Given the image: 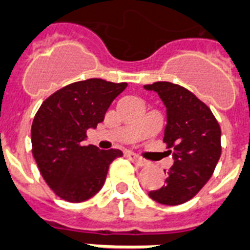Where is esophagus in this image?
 Returning <instances> with one entry per match:
<instances>
[{
  "label": "esophagus",
  "mask_w": 250,
  "mask_h": 250,
  "mask_svg": "<svg viewBox=\"0 0 250 250\" xmlns=\"http://www.w3.org/2000/svg\"><path fill=\"white\" fill-rule=\"evenodd\" d=\"M127 156H128V159L131 160L135 165H138V167H144V165H146V161H144L142 157H139L136 153H133V152H127Z\"/></svg>",
  "instance_id": "34e87169"
}]
</instances>
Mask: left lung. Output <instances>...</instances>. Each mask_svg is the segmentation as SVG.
Listing matches in <instances>:
<instances>
[{
    "mask_svg": "<svg viewBox=\"0 0 250 250\" xmlns=\"http://www.w3.org/2000/svg\"><path fill=\"white\" fill-rule=\"evenodd\" d=\"M144 87L156 91L167 106L164 143L174 159L165 185L148 195L161 205H182L214 174L222 155V129L208 106L186 87L167 81Z\"/></svg>",
    "mask_w": 250,
    "mask_h": 250,
    "instance_id": "obj_1",
    "label": "left lung"
}]
</instances>
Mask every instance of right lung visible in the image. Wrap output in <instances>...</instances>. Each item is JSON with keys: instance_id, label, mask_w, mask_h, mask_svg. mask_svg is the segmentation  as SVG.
Instances as JSON below:
<instances>
[{"instance_id": "right-lung-1", "label": "right lung", "mask_w": 250, "mask_h": 250, "mask_svg": "<svg viewBox=\"0 0 250 250\" xmlns=\"http://www.w3.org/2000/svg\"><path fill=\"white\" fill-rule=\"evenodd\" d=\"M125 87L127 83L89 79L62 87L42 104L31 125L32 156L57 197L72 203L91 198L104 186L110 164L123 156L83 142Z\"/></svg>"}]
</instances>
